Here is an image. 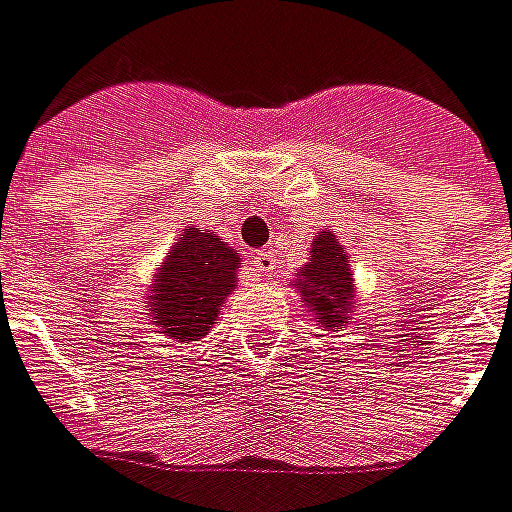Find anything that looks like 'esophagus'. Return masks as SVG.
<instances>
[{
  "label": "esophagus",
  "instance_id": "esophagus-1",
  "mask_svg": "<svg viewBox=\"0 0 512 512\" xmlns=\"http://www.w3.org/2000/svg\"><path fill=\"white\" fill-rule=\"evenodd\" d=\"M252 263H255L257 271L271 274V271L277 269V255H274V249H257L255 257H252Z\"/></svg>",
  "mask_w": 512,
  "mask_h": 512
}]
</instances>
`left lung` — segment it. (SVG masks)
<instances>
[{
    "mask_svg": "<svg viewBox=\"0 0 512 512\" xmlns=\"http://www.w3.org/2000/svg\"><path fill=\"white\" fill-rule=\"evenodd\" d=\"M297 291L302 302L314 311L319 325L336 330L342 319L350 314V294H353V277H350V263L339 246V241L325 232L314 241L311 249V263L302 266Z\"/></svg>",
    "mask_w": 512,
    "mask_h": 512,
    "instance_id": "obj_1",
    "label": "left lung"
}]
</instances>
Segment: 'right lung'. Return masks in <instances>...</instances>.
Masks as SVG:
<instances>
[{
    "instance_id": "obj_1",
    "label": "right lung",
    "mask_w": 512,
    "mask_h": 512,
    "mask_svg": "<svg viewBox=\"0 0 512 512\" xmlns=\"http://www.w3.org/2000/svg\"><path fill=\"white\" fill-rule=\"evenodd\" d=\"M241 257L218 235L204 229H187L184 238L168 252L165 269L151 285V314L165 336L179 342H196L210 333L221 305L235 288V271Z\"/></svg>"
}]
</instances>
